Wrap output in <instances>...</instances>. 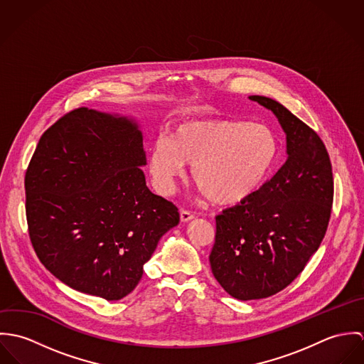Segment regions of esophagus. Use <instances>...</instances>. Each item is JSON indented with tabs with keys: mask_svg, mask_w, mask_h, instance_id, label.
I'll return each instance as SVG.
<instances>
[{
	"mask_svg": "<svg viewBox=\"0 0 364 364\" xmlns=\"http://www.w3.org/2000/svg\"><path fill=\"white\" fill-rule=\"evenodd\" d=\"M193 218H195L193 213H191L189 210H181V221L182 223H188V221H191Z\"/></svg>",
	"mask_w": 364,
	"mask_h": 364,
	"instance_id": "esophagus-1",
	"label": "esophagus"
}]
</instances>
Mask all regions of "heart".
Masks as SVG:
<instances>
[{
	"mask_svg": "<svg viewBox=\"0 0 364 364\" xmlns=\"http://www.w3.org/2000/svg\"><path fill=\"white\" fill-rule=\"evenodd\" d=\"M279 156L276 133L263 123L214 119L176 126L150 154L156 191L169 195L191 164V178L210 202L232 206L266 182Z\"/></svg>",
	"mask_w": 364,
	"mask_h": 364,
	"instance_id": "1",
	"label": "heart"
}]
</instances>
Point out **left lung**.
Listing matches in <instances>:
<instances>
[{
	"mask_svg": "<svg viewBox=\"0 0 364 364\" xmlns=\"http://www.w3.org/2000/svg\"><path fill=\"white\" fill-rule=\"evenodd\" d=\"M248 98L277 117L287 159L251 198L215 217L211 272L242 301L273 296L303 272L326 232L333 200L332 166L318 134L277 101Z\"/></svg>",
	"mask_w": 364,
	"mask_h": 364,
	"instance_id": "1",
	"label": "left lung"
}]
</instances>
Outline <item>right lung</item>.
Segmentation results:
<instances>
[{"label":"right lung","instance_id":"add662e5","mask_svg":"<svg viewBox=\"0 0 364 364\" xmlns=\"http://www.w3.org/2000/svg\"><path fill=\"white\" fill-rule=\"evenodd\" d=\"M139 123L78 107L48 129L26 176V218L38 258L68 287L114 301L179 213L146 185Z\"/></svg>","mask_w":364,"mask_h":364}]
</instances>
